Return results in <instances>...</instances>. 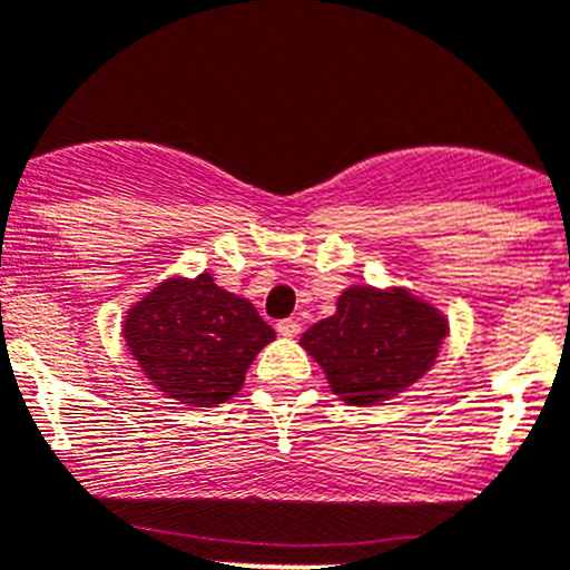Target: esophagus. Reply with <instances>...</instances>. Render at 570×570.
Wrapping results in <instances>:
<instances>
[{"label":"esophagus","instance_id":"esophagus-1","mask_svg":"<svg viewBox=\"0 0 570 570\" xmlns=\"http://www.w3.org/2000/svg\"><path fill=\"white\" fill-rule=\"evenodd\" d=\"M275 328H278V334L286 336V340H292V336L301 334V323H297V320H281Z\"/></svg>","mask_w":570,"mask_h":570}]
</instances>
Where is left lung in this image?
Segmentation results:
<instances>
[{
	"label": "left lung",
	"instance_id": "1",
	"mask_svg": "<svg viewBox=\"0 0 570 570\" xmlns=\"http://www.w3.org/2000/svg\"><path fill=\"white\" fill-rule=\"evenodd\" d=\"M449 320L403 286L358 284L336 312L314 323L301 345L323 367L331 392L351 406H379L434 367Z\"/></svg>",
	"mask_w": 570,
	"mask_h": 570
}]
</instances>
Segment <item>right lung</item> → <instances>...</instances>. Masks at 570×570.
<instances>
[{"mask_svg":"<svg viewBox=\"0 0 570 570\" xmlns=\"http://www.w3.org/2000/svg\"><path fill=\"white\" fill-rule=\"evenodd\" d=\"M121 336L145 379L184 406H219L245 384L247 367L275 331L247 297L214 284L212 273L173 278L138 297Z\"/></svg>","mask_w":570,"mask_h":570,"instance_id":"add662e5","label":"right lung"}]
</instances>
